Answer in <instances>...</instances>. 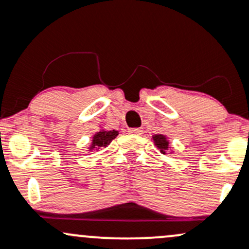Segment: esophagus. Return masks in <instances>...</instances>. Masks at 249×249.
Returning <instances> with one entry per match:
<instances>
[{"label": "esophagus", "mask_w": 249, "mask_h": 249, "mask_svg": "<svg viewBox=\"0 0 249 249\" xmlns=\"http://www.w3.org/2000/svg\"><path fill=\"white\" fill-rule=\"evenodd\" d=\"M129 132L132 135H142L143 130L141 127H132V129H129Z\"/></svg>", "instance_id": "obj_1"}]
</instances>
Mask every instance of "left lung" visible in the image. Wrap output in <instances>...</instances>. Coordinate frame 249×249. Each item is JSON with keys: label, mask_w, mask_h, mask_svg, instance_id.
Wrapping results in <instances>:
<instances>
[{"label": "left lung", "mask_w": 249, "mask_h": 249, "mask_svg": "<svg viewBox=\"0 0 249 249\" xmlns=\"http://www.w3.org/2000/svg\"><path fill=\"white\" fill-rule=\"evenodd\" d=\"M153 141L154 143H155L156 148L160 149V151H161L162 154H166V151L169 149V142L168 140H167L166 136L163 135H155L153 136Z\"/></svg>", "instance_id": "left-lung-1"}]
</instances>
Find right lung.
I'll return each instance as SVG.
<instances>
[{
  "mask_svg": "<svg viewBox=\"0 0 249 249\" xmlns=\"http://www.w3.org/2000/svg\"><path fill=\"white\" fill-rule=\"evenodd\" d=\"M118 136V131L116 130H112V131H106V130H101V131L96 132L93 136V140H91V145L90 150H93L94 148H105L112 142Z\"/></svg>",
  "mask_w": 249,
  "mask_h": 249,
  "instance_id": "obj_1",
  "label": "right lung"
}]
</instances>
